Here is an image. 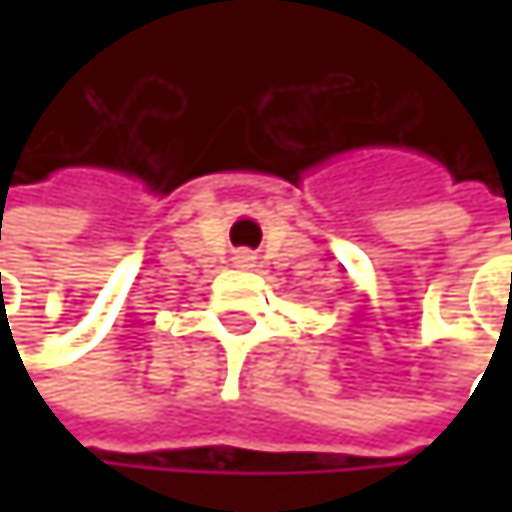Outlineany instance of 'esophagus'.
<instances>
[{
    "label": "esophagus",
    "mask_w": 512,
    "mask_h": 512,
    "mask_svg": "<svg viewBox=\"0 0 512 512\" xmlns=\"http://www.w3.org/2000/svg\"><path fill=\"white\" fill-rule=\"evenodd\" d=\"M252 260H255V257L249 255V252H240V255H237V263H240V266H252Z\"/></svg>",
    "instance_id": "1"
}]
</instances>
